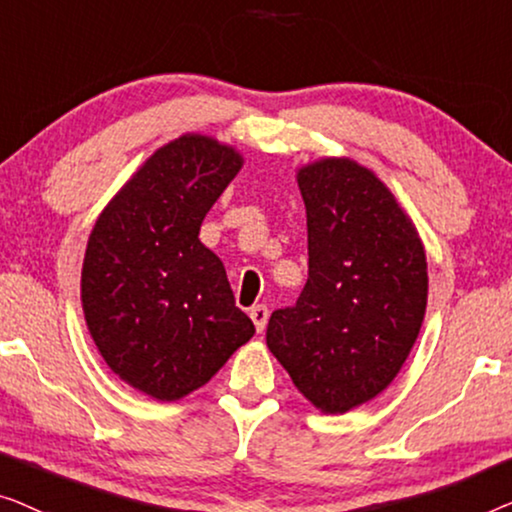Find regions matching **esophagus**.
I'll return each instance as SVG.
<instances>
[{
	"label": "esophagus",
	"mask_w": 512,
	"mask_h": 512,
	"mask_svg": "<svg viewBox=\"0 0 512 512\" xmlns=\"http://www.w3.org/2000/svg\"><path fill=\"white\" fill-rule=\"evenodd\" d=\"M250 318H253L257 331H264L266 320H269V308H266L264 304L253 306V308H250Z\"/></svg>",
	"instance_id": "esophagus-1"
}]
</instances>
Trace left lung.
Instances as JSON below:
<instances>
[{
  "mask_svg": "<svg viewBox=\"0 0 512 512\" xmlns=\"http://www.w3.org/2000/svg\"><path fill=\"white\" fill-rule=\"evenodd\" d=\"M306 204L308 280L271 313L266 345L322 413L385 390L406 362L427 308V257L397 199L352 160L297 176Z\"/></svg>",
  "mask_w": 512,
  "mask_h": 512,
  "instance_id": "1",
  "label": "left lung"
}]
</instances>
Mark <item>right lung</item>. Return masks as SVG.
<instances>
[{
  "label": "right lung",
  "mask_w": 512,
  "mask_h": 512,
  "mask_svg": "<svg viewBox=\"0 0 512 512\" xmlns=\"http://www.w3.org/2000/svg\"><path fill=\"white\" fill-rule=\"evenodd\" d=\"M239 169L234 148L181 136L136 171L90 234L81 273L90 334L113 373L160 401L206 385L255 334L225 266L199 241Z\"/></svg>",
  "instance_id": "right-lung-1"
}]
</instances>
